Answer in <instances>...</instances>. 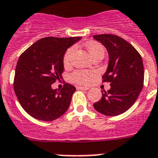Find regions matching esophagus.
<instances>
[{"label":"esophagus","mask_w":158,"mask_h":158,"mask_svg":"<svg viewBox=\"0 0 158 158\" xmlns=\"http://www.w3.org/2000/svg\"><path fill=\"white\" fill-rule=\"evenodd\" d=\"M78 90H88V87H77Z\"/></svg>","instance_id":"esophagus-1"}]
</instances>
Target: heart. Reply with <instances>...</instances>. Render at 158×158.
Segmentation results:
<instances>
[{
  "instance_id": "obj_1",
  "label": "heart",
  "mask_w": 158,
  "mask_h": 158,
  "mask_svg": "<svg viewBox=\"0 0 158 158\" xmlns=\"http://www.w3.org/2000/svg\"><path fill=\"white\" fill-rule=\"evenodd\" d=\"M87 52L91 58L98 54L104 55V48L102 44L98 43H90L86 47ZM75 51V47H71L70 48L66 51L64 56V65L65 67H68L71 63V59L73 56L74 52ZM94 73L92 71H75L70 75V80L72 83H78V84H87L90 83Z\"/></svg>"
}]
</instances>
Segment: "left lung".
I'll return each instance as SVG.
<instances>
[{
	"label": "left lung",
	"mask_w": 158,
	"mask_h": 158,
	"mask_svg": "<svg viewBox=\"0 0 158 158\" xmlns=\"http://www.w3.org/2000/svg\"><path fill=\"white\" fill-rule=\"evenodd\" d=\"M109 55L107 70L102 82L110 83V89L102 91V98L94 108L106 116H116L130 109L143 87L144 66L138 51L124 39L111 34L94 35Z\"/></svg>",
	"instance_id": "obj_1"
}]
</instances>
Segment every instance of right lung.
<instances>
[{
	"mask_svg": "<svg viewBox=\"0 0 158 158\" xmlns=\"http://www.w3.org/2000/svg\"><path fill=\"white\" fill-rule=\"evenodd\" d=\"M82 37H45L20 55L15 71L13 87L23 109L38 120L53 121L69 107L76 89L65 83L60 90L52 84L62 78L64 56Z\"/></svg>",
	"mask_w": 158,
	"mask_h": 158,
	"instance_id": "obj_1",
	"label": "right lung"
}]
</instances>
